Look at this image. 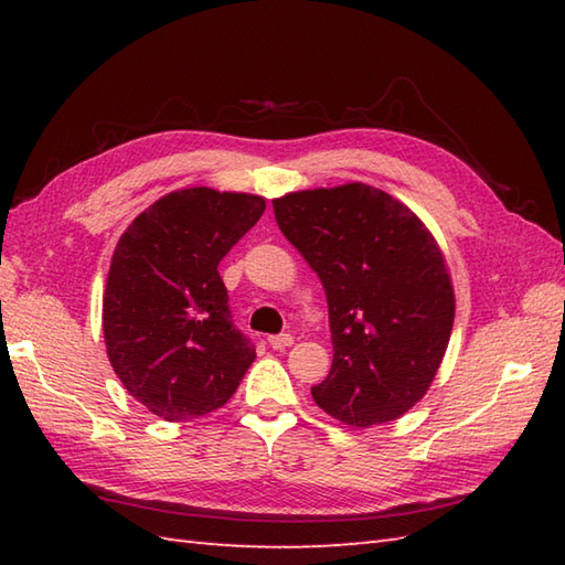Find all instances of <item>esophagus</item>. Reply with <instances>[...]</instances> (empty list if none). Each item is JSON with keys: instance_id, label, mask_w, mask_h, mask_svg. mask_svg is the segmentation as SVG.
Listing matches in <instances>:
<instances>
[{"instance_id": "esophagus-1", "label": "esophagus", "mask_w": 565, "mask_h": 565, "mask_svg": "<svg viewBox=\"0 0 565 565\" xmlns=\"http://www.w3.org/2000/svg\"><path fill=\"white\" fill-rule=\"evenodd\" d=\"M269 344L271 350H286V347L294 344V338L291 334H274V338H269Z\"/></svg>"}]
</instances>
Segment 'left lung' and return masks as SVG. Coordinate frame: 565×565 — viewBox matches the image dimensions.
I'll list each match as a JSON object with an SVG mask.
<instances>
[{"mask_svg":"<svg viewBox=\"0 0 565 565\" xmlns=\"http://www.w3.org/2000/svg\"><path fill=\"white\" fill-rule=\"evenodd\" d=\"M286 239L326 289L332 366L313 401L350 427H374L425 398L447 354L454 286L429 227L362 182L274 199Z\"/></svg>","mask_w":565,"mask_h":565,"instance_id":"obj_1","label":"left lung"}]
</instances>
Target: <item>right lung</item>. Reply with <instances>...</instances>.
<instances>
[{
    "label": "right lung",
    "mask_w": 565,
    "mask_h": 565,
    "mask_svg": "<svg viewBox=\"0 0 565 565\" xmlns=\"http://www.w3.org/2000/svg\"><path fill=\"white\" fill-rule=\"evenodd\" d=\"M264 209L257 194L186 186L118 237L102 306L106 354L126 391L167 423L218 411L255 362L218 264Z\"/></svg>",
    "instance_id": "right-lung-1"
}]
</instances>
